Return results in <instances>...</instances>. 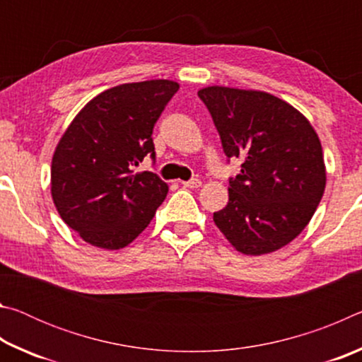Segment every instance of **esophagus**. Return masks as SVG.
Returning <instances> with one entry per match:
<instances>
[{
  "label": "esophagus",
  "mask_w": 362,
  "mask_h": 362,
  "mask_svg": "<svg viewBox=\"0 0 362 362\" xmlns=\"http://www.w3.org/2000/svg\"><path fill=\"white\" fill-rule=\"evenodd\" d=\"M182 185L185 188H199L201 187V180L199 179H192L188 182H182Z\"/></svg>",
  "instance_id": "1"
}]
</instances>
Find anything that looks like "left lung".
I'll return each instance as SVG.
<instances>
[{
  "instance_id": "1",
  "label": "left lung",
  "mask_w": 362,
  "mask_h": 362,
  "mask_svg": "<svg viewBox=\"0 0 362 362\" xmlns=\"http://www.w3.org/2000/svg\"><path fill=\"white\" fill-rule=\"evenodd\" d=\"M198 95L226 158L244 161L214 222L240 252H274L302 233L322 198L320 137L298 110L268 93L209 86Z\"/></svg>"
}]
</instances>
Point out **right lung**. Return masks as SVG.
Here are the masks:
<instances>
[{
  "instance_id": "add662e5",
  "label": "right lung",
  "mask_w": 362,
  "mask_h": 362,
  "mask_svg": "<svg viewBox=\"0 0 362 362\" xmlns=\"http://www.w3.org/2000/svg\"><path fill=\"white\" fill-rule=\"evenodd\" d=\"M179 90L169 79L115 86L94 97L66 127L52 156L51 193L64 222L86 243L121 249L142 233L168 194L156 174L153 127Z\"/></svg>"
}]
</instances>
